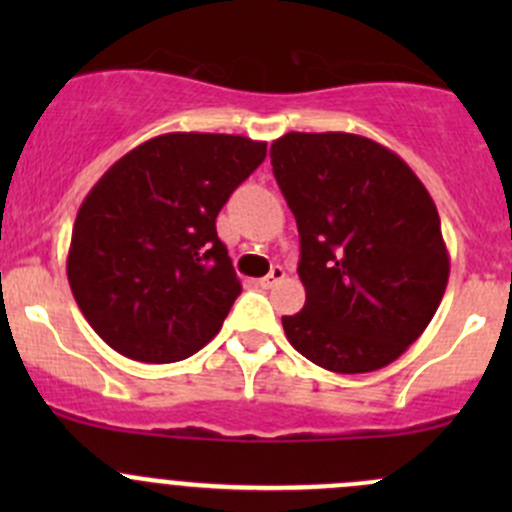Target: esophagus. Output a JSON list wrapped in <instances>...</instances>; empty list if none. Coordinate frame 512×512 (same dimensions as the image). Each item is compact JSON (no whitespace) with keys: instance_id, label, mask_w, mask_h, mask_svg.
I'll list each match as a JSON object with an SVG mask.
<instances>
[{"instance_id":"34e87169","label":"esophagus","mask_w":512,"mask_h":512,"mask_svg":"<svg viewBox=\"0 0 512 512\" xmlns=\"http://www.w3.org/2000/svg\"><path fill=\"white\" fill-rule=\"evenodd\" d=\"M282 280H285V270H282L280 265H275V267H272V270H270V275L262 277L260 285L265 287V289H270V287H275L277 282H282Z\"/></svg>"}]
</instances>
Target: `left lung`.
Masks as SVG:
<instances>
[{"label": "left lung", "mask_w": 512, "mask_h": 512, "mask_svg": "<svg viewBox=\"0 0 512 512\" xmlns=\"http://www.w3.org/2000/svg\"><path fill=\"white\" fill-rule=\"evenodd\" d=\"M299 230L294 349L337 374L389 366L416 342L448 285L433 198L394 151L342 131L285 133L270 148Z\"/></svg>", "instance_id": "left-lung-1"}]
</instances>
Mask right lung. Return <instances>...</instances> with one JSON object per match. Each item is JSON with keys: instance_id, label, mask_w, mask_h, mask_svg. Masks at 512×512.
Listing matches in <instances>:
<instances>
[{"instance_id": "add662e5", "label": "right lung", "mask_w": 512, "mask_h": 512, "mask_svg": "<svg viewBox=\"0 0 512 512\" xmlns=\"http://www.w3.org/2000/svg\"><path fill=\"white\" fill-rule=\"evenodd\" d=\"M267 156L230 133H163L118 158L89 190L66 275L86 322L118 354L170 364L223 327L240 280L215 218Z\"/></svg>"}]
</instances>
